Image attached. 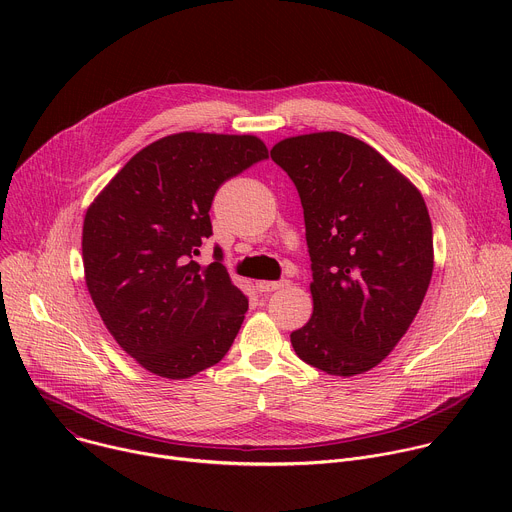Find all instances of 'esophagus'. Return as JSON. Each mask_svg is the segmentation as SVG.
I'll use <instances>...</instances> for the list:
<instances>
[{
    "label": "esophagus",
    "instance_id": "esophagus-1",
    "mask_svg": "<svg viewBox=\"0 0 512 512\" xmlns=\"http://www.w3.org/2000/svg\"><path fill=\"white\" fill-rule=\"evenodd\" d=\"M289 281L287 279H279V281H257V289L263 291V294H269V291H275V289H281L285 287Z\"/></svg>",
    "mask_w": 512,
    "mask_h": 512
}]
</instances>
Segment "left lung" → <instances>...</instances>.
Returning <instances> with one entry per match:
<instances>
[{
	"mask_svg": "<svg viewBox=\"0 0 512 512\" xmlns=\"http://www.w3.org/2000/svg\"><path fill=\"white\" fill-rule=\"evenodd\" d=\"M271 160L298 188L312 261L314 314L291 346L328 375L367 373L403 338L431 281L423 196L369 143L340 131L287 137Z\"/></svg>",
	"mask_w": 512,
	"mask_h": 512,
	"instance_id": "obj_1",
	"label": "left lung"
}]
</instances>
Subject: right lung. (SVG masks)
<instances>
[{
    "label": "right lung",
    "instance_id": "add662e5",
    "mask_svg": "<svg viewBox=\"0 0 512 512\" xmlns=\"http://www.w3.org/2000/svg\"><path fill=\"white\" fill-rule=\"evenodd\" d=\"M255 135L174 133L137 152L89 206V294L117 344L143 369L188 379L221 360L249 308L223 249L200 267L210 204L223 182L267 160Z\"/></svg>",
    "mask_w": 512,
    "mask_h": 512
}]
</instances>
